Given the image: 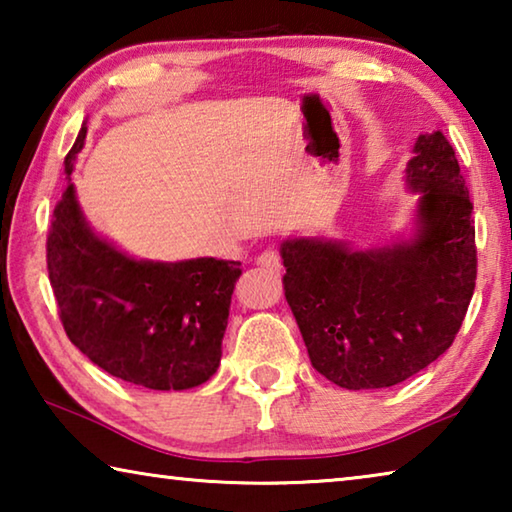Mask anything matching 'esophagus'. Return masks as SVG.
I'll return each instance as SVG.
<instances>
[{"label": "esophagus", "mask_w": 512, "mask_h": 512, "mask_svg": "<svg viewBox=\"0 0 512 512\" xmlns=\"http://www.w3.org/2000/svg\"><path fill=\"white\" fill-rule=\"evenodd\" d=\"M257 264L262 266V268H268V271H280V268H282V257H280V253H277L275 248H268V250H264L262 255L257 257Z\"/></svg>", "instance_id": "1"}]
</instances>
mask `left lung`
I'll return each mask as SVG.
<instances>
[{"mask_svg": "<svg viewBox=\"0 0 512 512\" xmlns=\"http://www.w3.org/2000/svg\"><path fill=\"white\" fill-rule=\"evenodd\" d=\"M406 183L420 192L411 241L350 250L341 241L282 244L284 296L311 366L348 391L388 388L449 350L476 284L470 189L447 137L420 135Z\"/></svg>", "mask_w": 512, "mask_h": 512, "instance_id": "left-lung-1", "label": "left lung"}]
</instances>
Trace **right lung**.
Segmentation results:
<instances>
[{
  "instance_id": "add662e5",
  "label": "right lung",
  "mask_w": 512,
  "mask_h": 512,
  "mask_svg": "<svg viewBox=\"0 0 512 512\" xmlns=\"http://www.w3.org/2000/svg\"><path fill=\"white\" fill-rule=\"evenodd\" d=\"M85 133L83 124L65 158L67 189L47 237L49 282L65 334L108 375L135 386H201L221 363L241 262H142L94 235L69 178Z\"/></svg>"
}]
</instances>
